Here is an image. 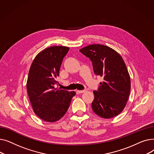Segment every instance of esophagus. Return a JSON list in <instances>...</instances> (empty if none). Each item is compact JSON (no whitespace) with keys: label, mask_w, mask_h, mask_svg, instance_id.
I'll return each mask as SVG.
<instances>
[{"label":"esophagus","mask_w":154,"mask_h":154,"mask_svg":"<svg viewBox=\"0 0 154 154\" xmlns=\"http://www.w3.org/2000/svg\"><path fill=\"white\" fill-rule=\"evenodd\" d=\"M87 91V90H82V91H77L76 92H77V94H82V93H84V92H85Z\"/></svg>","instance_id":"obj_1"}]
</instances>
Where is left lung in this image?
<instances>
[{
	"instance_id": "1",
	"label": "left lung",
	"mask_w": 154,
	"mask_h": 154,
	"mask_svg": "<svg viewBox=\"0 0 154 154\" xmlns=\"http://www.w3.org/2000/svg\"><path fill=\"white\" fill-rule=\"evenodd\" d=\"M80 52L92 62L96 75L103 77L97 91H94L92 108L104 119L115 117L122 112L131 92V78L120 55L112 48L101 44L86 46Z\"/></svg>"
}]
</instances>
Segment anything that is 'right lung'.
<instances>
[{
    "label": "right lung",
    "instance_id": "right-lung-1",
    "mask_svg": "<svg viewBox=\"0 0 154 154\" xmlns=\"http://www.w3.org/2000/svg\"><path fill=\"white\" fill-rule=\"evenodd\" d=\"M69 48L52 46L39 52L32 62L27 81V91L35 114L44 121L54 122L67 111L75 95L55 87L63 59Z\"/></svg>",
    "mask_w": 154,
    "mask_h": 154
}]
</instances>
